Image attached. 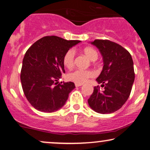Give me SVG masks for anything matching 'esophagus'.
I'll return each instance as SVG.
<instances>
[{
	"label": "esophagus",
	"instance_id": "34e87169",
	"mask_svg": "<svg viewBox=\"0 0 150 150\" xmlns=\"http://www.w3.org/2000/svg\"><path fill=\"white\" fill-rule=\"evenodd\" d=\"M83 85V84H79V83H75L76 87H81V86Z\"/></svg>",
	"mask_w": 150,
	"mask_h": 150
}]
</instances>
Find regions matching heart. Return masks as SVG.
Here are the masks:
<instances>
[{
	"mask_svg": "<svg viewBox=\"0 0 150 150\" xmlns=\"http://www.w3.org/2000/svg\"><path fill=\"white\" fill-rule=\"evenodd\" d=\"M83 52L92 61H96L98 58V52L95 49L91 48V47H87V48H84L83 50ZM74 49H69L65 52L64 56H63V64L67 68H71L74 66ZM95 76V71L91 70V69L83 70V69H76L67 74V79L69 81L74 82L75 83L83 84L87 82V80L90 78H93Z\"/></svg>",
	"mask_w": 150,
	"mask_h": 150,
	"instance_id": "heart-1",
	"label": "heart"
}]
</instances>
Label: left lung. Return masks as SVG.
I'll return each mask as SVG.
<instances>
[{"label":"left lung","instance_id":"8db88e82","mask_svg":"<svg viewBox=\"0 0 150 150\" xmlns=\"http://www.w3.org/2000/svg\"><path fill=\"white\" fill-rule=\"evenodd\" d=\"M99 49L104 66L96 81L101 83L94 87L88 99L90 107L98 113H112L120 109L130 96L134 81L133 61L130 52L120 44L109 40H96L91 42Z\"/></svg>","mask_w":150,"mask_h":150}]
</instances>
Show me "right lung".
<instances>
[{
  "mask_svg": "<svg viewBox=\"0 0 150 150\" xmlns=\"http://www.w3.org/2000/svg\"><path fill=\"white\" fill-rule=\"evenodd\" d=\"M80 42L46 36L35 42L26 52L20 80L26 99L35 109L52 112L65 104L75 85L72 82L58 83L65 72L63 56Z\"/></svg>",
  "mask_w": 150,
  "mask_h": 150,
  "instance_id": "obj_1",
  "label": "right lung"
}]
</instances>
